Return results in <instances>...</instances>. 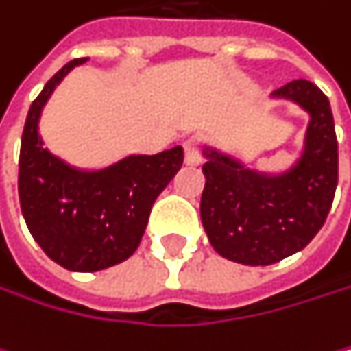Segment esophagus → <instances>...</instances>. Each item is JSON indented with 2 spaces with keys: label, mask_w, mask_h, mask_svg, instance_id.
Segmentation results:
<instances>
[{
  "label": "esophagus",
  "mask_w": 351,
  "mask_h": 351,
  "mask_svg": "<svg viewBox=\"0 0 351 351\" xmlns=\"http://www.w3.org/2000/svg\"><path fill=\"white\" fill-rule=\"evenodd\" d=\"M185 162H187L189 166H197V164L202 162V156H199L197 147H195L191 141L185 143Z\"/></svg>",
  "instance_id": "esophagus-1"
}]
</instances>
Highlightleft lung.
Returning a JSON list of instances; mask_svg holds the SVG:
<instances>
[{
    "label": "left lung",
    "instance_id": "left-lung-1",
    "mask_svg": "<svg viewBox=\"0 0 351 351\" xmlns=\"http://www.w3.org/2000/svg\"><path fill=\"white\" fill-rule=\"evenodd\" d=\"M272 97L293 101L310 116L293 166L262 172L216 147H202L206 235L222 258L247 266H268L304 250L327 220L337 189V137L327 95L298 79Z\"/></svg>",
    "mask_w": 351,
    "mask_h": 351
}]
</instances>
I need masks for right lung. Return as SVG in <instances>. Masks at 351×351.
Returning a JSON list of instances; mask_svg holds the SVG:
<instances>
[{"instance_id":"obj_1","label":"right lung","mask_w":351,"mask_h":351,"mask_svg":"<svg viewBox=\"0 0 351 351\" xmlns=\"http://www.w3.org/2000/svg\"><path fill=\"white\" fill-rule=\"evenodd\" d=\"M85 60L62 66L33 101L18 162L20 208L33 239L74 272L104 270L133 256L156 197L183 166L181 145L156 156L131 154L97 170L70 166L45 147L41 112L66 74Z\"/></svg>"}]
</instances>
